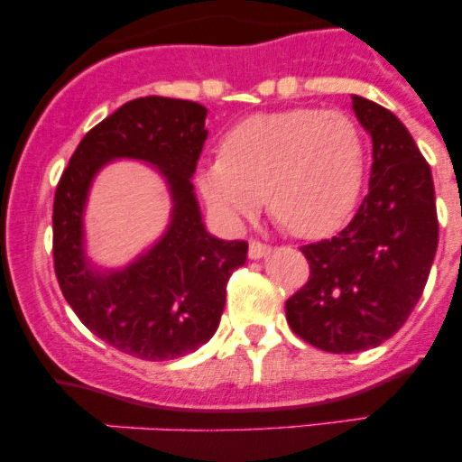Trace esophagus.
Returning a JSON list of instances; mask_svg holds the SVG:
<instances>
[{"label":"esophagus","instance_id":"1","mask_svg":"<svg viewBox=\"0 0 462 462\" xmlns=\"http://www.w3.org/2000/svg\"><path fill=\"white\" fill-rule=\"evenodd\" d=\"M269 252H272V247L264 245V243H261V241H249V258H252V261L264 258Z\"/></svg>","mask_w":462,"mask_h":462}]
</instances>
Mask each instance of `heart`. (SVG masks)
<instances>
[{"instance_id": "1", "label": "heart", "mask_w": 462, "mask_h": 462, "mask_svg": "<svg viewBox=\"0 0 462 462\" xmlns=\"http://www.w3.org/2000/svg\"><path fill=\"white\" fill-rule=\"evenodd\" d=\"M365 178L360 132L343 113L291 108L254 115L224 141V156L198 169V189L217 219L238 226L267 206L298 236L338 230Z\"/></svg>"}]
</instances>
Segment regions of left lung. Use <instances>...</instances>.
<instances>
[{
	"label": "left lung",
	"mask_w": 462,
	"mask_h": 462,
	"mask_svg": "<svg viewBox=\"0 0 462 462\" xmlns=\"http://www.w3.org/2000/svg\"><path fill=\"white\" fill-rule=\"evenodd\" d=\"M374 143L369 193L337 236L301 247L310 280L286 300V321L332 354L378 347L404 326L428 282L439 221L432 173L391 110L352 95Z\"/></svg>",
	"instance_id": "1"
}]
</instances>
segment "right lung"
I'll return each instance as SVG.
<instances>
[{"label": "right lung", "mask_w": 462, "mask_h": 462, "mask_svg": "<svg viewBox=\"0 0 462 462\" xmlns=\"http://www.w3.org/2000/svg\"><path fill=\"white\" fill-rule=\"evenodd\" d=\"M208 110L171 97L132 99L79 141L54 198V267L62 295L95 337L143 360L187 356L219 328L226 284L247 261L245 241L206 230L193 178ZM128 157L162 173L172 198L163 236L121 270L97 268L86 254L83 213L92 180Z\"/></svg>", "instance_id": "obj_1"}]
</instances>
